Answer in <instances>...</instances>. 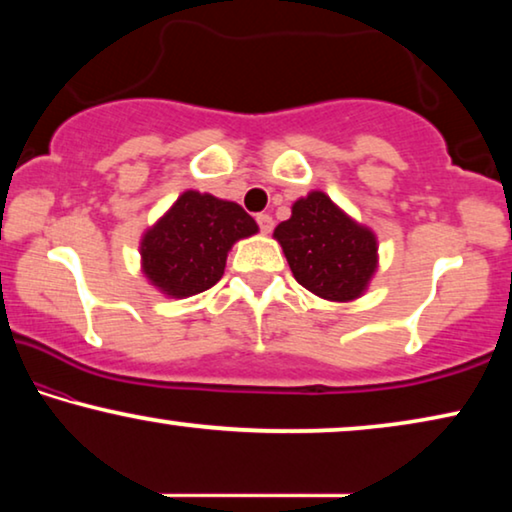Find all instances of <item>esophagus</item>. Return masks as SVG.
<instances>
[{
	"instance_id": "34e87169",
	"label": "esophagus",
	"mask_w": 512,
	"mask_h": 512,
	"mask_svg": "<svg viewBox=\"0 0 512 512\" xmlns=\"http://www.w3.org/2000/svg\"><path fill=\"white\" fill-rule=\"evenodd\" d=\"M256 221H258V226H261V233L263 235L272 233V228H275V221H272L270 214H258Z\"/></svg>"
}]
</instances>
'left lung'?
Listing matches in <instances>:
<instances>
[{"label":"left lung","instance_id":"8db88e82","mask_svg":"<svg viewBox=\"0 0 512 512\" xmlns=\"http://www.w3.org/2000/svg\"><path fill=\"white\" fill-rule=\"evenodd\" d=\"M272 237L282 244L300 286L331 303H352L375 277L377 235L335 205L324 191H310L291 207Z\"/></svg>","mask_w":512,"mask_h":512}]
</instances>
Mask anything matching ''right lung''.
Returning a JSON list of instances; mask_svg holds the SVG:
<instances>
[{
  "label": "right lung",
  "mask_w": 512,
  "mask_h": 512,
  "mask_svg": "<svg viewBox=\"0 0 512 512\" xmlns=\"http://www.w3.org/2000/svg\"><path fill=\"white\" fill-rule=\"evenodd\" d=\"M256 233V221L237 202L191 188L144 230L142 275L167 298H191L219 282L233 244Z\"/></svg>",
  "instance_id": "1"
}]
</instances>
